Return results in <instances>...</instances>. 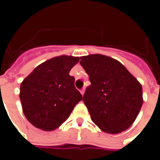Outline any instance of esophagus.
<instances>
[{
	"label": "esophagus",
	"mask_w": 160,
	"mask_h": 160,
	"mask_svg": "<svg viewBox=\"0 0 160 160\" xmlns=\"http://www.w3.org/2000/svg\"><path fill=\"white\" fill-rule=\"evenodd\" d=\"M80 93H81V95H84V93H85V89H82V90H80Z\"/></svg>",
	"instance_id": "obj_1"
}]
</instances>
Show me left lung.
I'll return each instance as SVG.
<instances>
[{"label":"left lung","instance_id":"left-lung-1","mask_svg":"<svg viewBox=\"0 0 160 160\" xmlns=\"http://www.w3.org/2000/svg\"><path fill=\"white\" fill-rule=\"evenodd\" d=\"M89 75L83 101L94 123L108 134H118L134 123L143 104L142 87L125 67L110 56H81Z\"/></svg>","mask_w":160,"mask_h":160}]
</instances>
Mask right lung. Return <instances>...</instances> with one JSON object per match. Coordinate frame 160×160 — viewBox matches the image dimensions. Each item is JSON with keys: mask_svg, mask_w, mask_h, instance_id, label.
Returning a JSON list of instances; mask_svg holds the SVG:
<instances>
[{"mask_svg": "<svg viewBox=\"0 0 160 160\" xmlns=\"http://www.w3.org/2000/svg\"><path fill=\"white\" fill-rule=\"evenodd\" d=\"M80 57L56 56L36 67L20 85L23 113L34 127L52 131L69 118L82 95L69 72Z\"/></svg>", "mask_w": 160, "mask_h": 160, "instance_id": "obj_1", "label": "right lung"}]
</instances>
